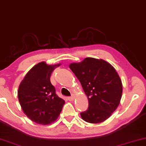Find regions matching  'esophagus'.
I'll use <instances>...</instances> for the list:
<instances>
[{"label": "esophagus", "mask_w": 146, "mask_h": 146, "mask_svg": "<svg viewBox=\"0 0 146 146\" xmlns=\"http://www.w3.org/2000/svg\"><path fill=\"white\" fill-rule=\"evenodd\" d=\"M74 96H72L71 97H68V99L69 101H74Z\"/></svg>", "instance_id": "1"}]
</instances>
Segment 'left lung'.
<instances>
[{"label": "left lung", "instance_id": "obj_1", "mask_svg": "<svg viewBox=\"0 0 146 146\" xmlns=\"http://www.w3.org/2000/svg\"><path fill=\"white\" fill-rule=\"evenodd\" d=\"M69 67L88 98V109L80 113L82 119L92 124L105 121L117 109L122 98V81L116 70L107 61L92 57L71 63Z\"/></svg>", "mask_w": 146, "mask_h": 146}]
</instances>
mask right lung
Wrapping results in <instances>:
<instances>
[{
    "label": "right lung",
    "mask_w": 146,
    "mask_h": 146,
    "mask_svg": "<svg viewBox=\"0 0 146 146\" xmlns=\"http://www.w3.org/2000/svg\"><path fill=\"white\" fill-rule=\"evenodd\" d=\"M60 64L41 62L29 70L19 86L18 97L22 111L37 124L47 125L57 119L65 103L50 81L52 71Z\"/></svg>",
    "instance_id": "obj_1"
}]
</instances>
